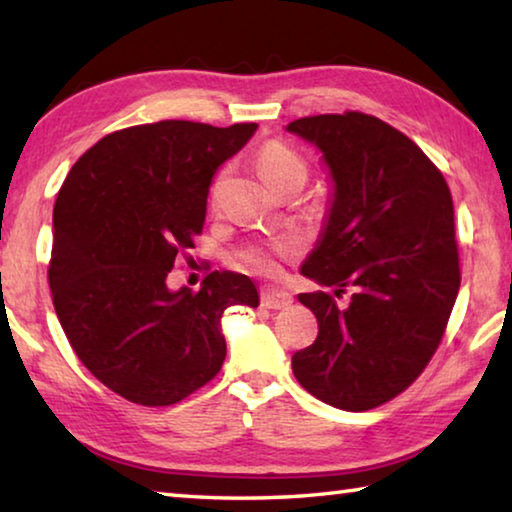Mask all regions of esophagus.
Here are the masks:
<instances>
[{
    "label": "esophagus",
    "mask_w": 512,
    "mask_h": 512,
    "mask_svg": "<svg viewBox=\"0 0 512 512\" xmlns=\"http://www.w3.org/2000/svg\"><path fill=\"white\" fill-rule=\"evenodd\" d=\"M291 302H293V296L289 291L273 289V287L262 289V307H266V309H284V307H289Z\"/></svg>",
    "instance_id": "34e87169"
}]
</instances>
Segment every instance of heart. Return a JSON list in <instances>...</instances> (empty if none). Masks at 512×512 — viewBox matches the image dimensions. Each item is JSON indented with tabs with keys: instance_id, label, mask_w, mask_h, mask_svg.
<instances>
[{
	"instance_id": "b5f03b06",
	"label": "heart",
	"mask_w": 512,
	"mask_h": 512,
	"mask_svg": "<svg viewBox=\"0 0 512 512\" xmlns=\"http://www.w3.org/2000/svg\"><path fill=\"white\" fill-rule=\"evenodd\" d=\"M259 164V173H262L264 180L271 187L287 178H307V164L300 158L296 151H291L289 146H284L280 142H271L266 144L262 153L257 158ZM287 244H277L275 250H287ZM244 262L255 268L259 273H273L275 271V259H273V250L266 248H250L244 253Z\"/></svg>"
}]
</instances>
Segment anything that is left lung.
Segmentation results:
<instances>
[{"label":"left lung","mask_w":512,"mask_h":512,"mask_svg":"<svg viewBox=\"0 0 512 512\" xmlns=\"http://www.w3.org/2000/svg\"><path fill=\"white\" fill-rule=\"evenodd\" d=\"M329 173L323 228L300 273L339 293H300L318 336L293 354L300 386L343 411L393 400L436 352L461 287L454 203L409 137L363 112L291 121Z\"/></svg>","instance_id":"8db88e82"}]
</instances>
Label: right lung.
<instances>
[{
    "mask_svg": "<svg viewBox=\"0 0 512 512\" xmlns=\"http://www.w3.org/2000/svg\"><path fill=\"white\" fill-rule=\"evenodd\" d=\"M255 131L180 119L124 128L83 153L60 187L56 314L83 366L128 402L169 406L205 386L225 359L223 311L259 305L239 273L214 271L198 293L167 284L203 230L216 169Z\"/></svg>",
    "mask_w": 512,
    "mask_h": 512,
    "instance_id": "right-lung-1",
    "label": "right lung"
}]
</instances>
